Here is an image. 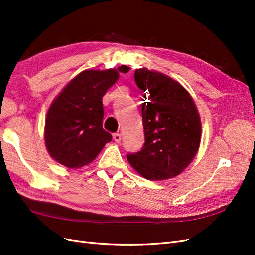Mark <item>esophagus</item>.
I'll return each mask as SVG.
<instances>
[{
  "instance_id": "obj_1",
  "label": "esophagus",
  "mask_w": 255,
  "mask_h": 255,
  "mask_svg": "<svg viewBox=\"0 0 255 255\" xmlns=\"http://www.w3.org/2000/svg\"><path fill=\"white\" fill-rule=\"evenodd\" d=\"M113 138H114V140H115L116 142H120V140H121V135H120L119 133H116V134L113 135Z\"/></svg>"
}]
</instances>
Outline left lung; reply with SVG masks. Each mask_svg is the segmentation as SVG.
Segmentation results:
<instances>
[{
	"instance_id": "left-lung-1",
	"label": "left lung",
	"mask_w": 255,
	"mask_h": 255,
	"mask_svg": "<svg viewBox=\"0 0 255 255\" xmlns=\"http://www.w3.org/2000/svg\"><path fill=\"white\" fill-rule=\"evenodd\" d=\"M135 82L144 94L141 115L144 143L127 157L148 180L179 175L194 159L201 139V120L194 100L180 83L166 74L137 69Z\"/></svg>"
}]
</instances>
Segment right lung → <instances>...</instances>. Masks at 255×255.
<instances>
[{
    "label": "right lung",
    "mask_w": 255,
    "mask_h": 255,
    "mask_svg": "<svg viewBox=\"0 0 255 255\" xmlns=\"http://www.w3.org/2000/svg\"><path fill=\"white\" fill-rule=\"evenodd\" d=\"M128 67L84 70L67 84L47 114L44 141L50 155L68 168L90 164L112 135L103 129L102 98Z\"/></svg>",
    "instance_id": "add662e5"
}]
</instances>
